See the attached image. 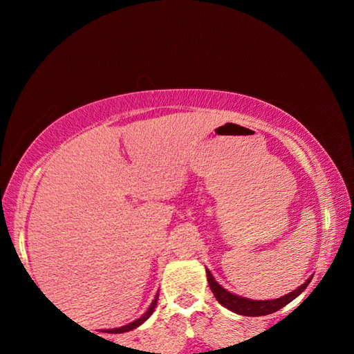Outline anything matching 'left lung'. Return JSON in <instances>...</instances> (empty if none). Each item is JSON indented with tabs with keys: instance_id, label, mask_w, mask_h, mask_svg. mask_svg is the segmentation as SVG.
Wrapping results in <instances>:
<instances>
[{
	"instance_id": "1",
	"label": "left lung",
	"mask_w": 354,
	"mask_h": 354,
	"mask_svg": "<svg viewBox=\"0 0 354 354\" xmlns=\"http://www.w3.org/2000/svg\"><path fill=\"white\" fill-rule=\"evenodd\" d=\"M206 273H207L209 287H211L214 297L217 298V301L221 304V306L232 310V313L247 315V317H259V315H268V314L277 313V310H279L281 308H284L286 304H289L293 298H297L310 283V278H309L303 286H299L298 289L287 293L284 297L277 298V299H267V301H259V299H248V298L232 295L231 292L223 289V287L214 279L211 272L206 270Z\"/></svg>"
}]
</instances>
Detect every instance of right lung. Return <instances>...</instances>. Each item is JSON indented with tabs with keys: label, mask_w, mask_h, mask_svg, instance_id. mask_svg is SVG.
<instances>
[{
	"label": "right lung",
	"mask_w": 354,
	"mask_h": 354,
	"mask_svg": "<svg viewBox=\"0 0 354 354\" xmlns=\"http://www.w3.org/2000/svg\"><path fill=\"white\" fill-rule=\"evenodd\" d=\"M156 303H158V297H156L154 299H153V303H151V306L148 308V310L145 314H143L140 319H137L136 322H133V323H129V325H127V326H122V328H115V329H109V331L107 333H127V331H131V329H134V328H137L139 325H142L143 322H145L149 315L153 314V310H154V308H156Z\"/></svg>",
	"instance_id": "obj_1"
}]
</instances>
